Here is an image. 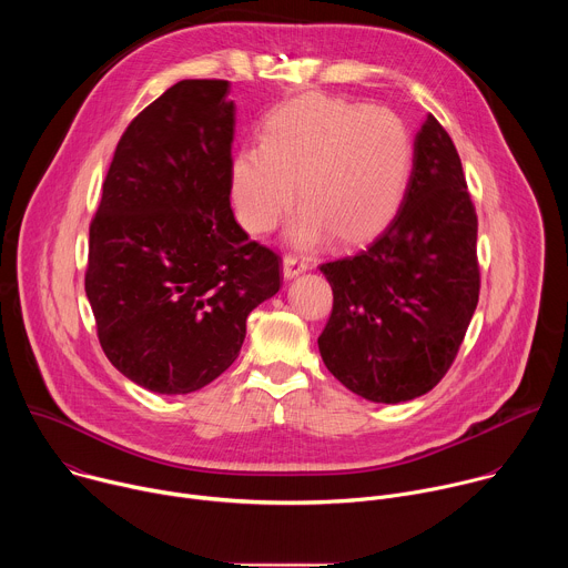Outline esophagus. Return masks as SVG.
<instances>
[{"label":"esophagus","mask_w":568,"mask_h":568,"mask_svg":"<svg viewBox=\"0 0 568 568\" xmlns=\"http://www.w3.org/2000/svg\"><path fill=\"white\" fill-rule=\"evenodd\" d=\"M307 267H310V263L301 254H285V258H283V274H285V278H294V276L303 274Z\"/></svg>","instance_id":"1"}]
</instances>
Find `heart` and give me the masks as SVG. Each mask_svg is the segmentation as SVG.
Segmentation results:
<instances>
[{"label": "heart", "mask_w": 568, "mask_h": 568, "mask_svg": "<svg viewBox=\"0 0 568 568\" xmlns=\"http://www.w3.org/2000/svg\"><path fill=\"white\" fill-rule=\"evenodd\" d=\"M414 166L412 134L388 108L342 97L305 94L272 110L261 145L231 161V195L247 231L274 229L292 204L296 242L328 231L337 242H362L397 213Z\"/></svg>", "instance_id": "1"}]
</instances>
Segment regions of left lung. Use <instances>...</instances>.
Wrapping results in <instances>:
<instances>
[{
    "label": "left lung",
    "instance_id": "left-lung-1",
    "mask_svg": "<svg viewBox=\"0 0 568 568\" xmlns=\"http://www.w3.org/2000/svg\"><path fill=\"white\" fill-rule=\"evenodd\" d=\"M476 231L460 156L429 114L393 222L366 250L318 267L333 287L318 353L346 388L397 404L445 377L478 303Z\"/></svg>",
    "mask_w": 568,
    "mask_h": 568
}]
</instances>
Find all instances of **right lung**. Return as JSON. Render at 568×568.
<instances>
[{"label":"right lung","instance_id":"1","mask_svg":"<svg viewBox=\"0 0 568 568\" xmlns=\"http://www.w3.org/2000/svg\"><path fill=\"white\" fill-rule=\"evenodd\" d=\"M229 80H180L121 134L90 224L85 292L103 353L154 393H191L237 357L281 256L231 211Z\"/></svg>","mask_w":568,"mask_h":568}]
</instances>
